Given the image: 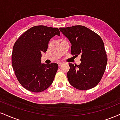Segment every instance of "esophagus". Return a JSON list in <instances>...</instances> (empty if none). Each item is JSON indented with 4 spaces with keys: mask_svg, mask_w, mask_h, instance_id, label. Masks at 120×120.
Returning <instances> with one entry per match:
<instances>
[{
    "mask_svg": "<svg viewBox=\"0 0 120 120\" xmlns=\"http://www.w3.org/2000/svg\"><path fill=\"white\" fill-rule=\"evenodd\" d=\"M62 64H63V63H61V62H58V63H57V64H58V65H59V66H60L62 65Z\"/></svg>",
    "mask_w": 120,
    "mask_h": 120,
    "instance_id": "34e87169",
    "label": "esophagus"
}]
</instances>
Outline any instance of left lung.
<instances>
[{
	"mask_svg": "<svg viewBox=\"0 0 120 120\" xmlns=\"http://www.w3.org/2000/svg\"><path fill=\"white\" fill-rule=\"evenodd\" d=\"M71 44L73 55H81L78 66L69 63L67 73L69 82L79 90H88L96 86L101 80L107 63L103 42L98 34L83 26L60 28Z\"/></svg>",
	"mask_w": 120,
	"mask_h": 120,
	"instance_id": "obj_1",
	"label": "left lung"
}]
</instances>
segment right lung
<instances>
[{"label": "right lung", "mask_w": 120, "mask_h": 120, "mask_svg": "<svg viewBox=\"0 0 120 120\" xmlns=\"http://www.w3.org/2000/svg\"><path fill=\"white\" fill-rule=\"evenodd\" d=\"M55 35H60L58 28L36 26L22 34L14 45L13 68L18 82L29 91H44L54 81L58 65L42 64L41 58V53L46 52L49 41Z\"/></svg>", "instance_id": "right-lung-1"}]
</instances>
